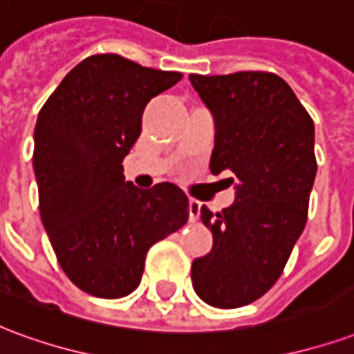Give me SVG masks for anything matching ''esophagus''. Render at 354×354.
<instances>
[{
	"label": "esophagus",
	"instance_id": "34e87169",
	"mask_svg": "<svg viewBox=\"0 0 354 354\" xmlns=\"http://www.w3.org/2000/svg\"><path fill=\"white\" fill-rule=\"evenodd\" d=\"M201 214V203L197 199L189 201V222H197Z\"/></svg>",
	"mask_w": 354,
	"mask_h": 354
}]
</instances>
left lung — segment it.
Segmentation results:
<instances>
[{"instance_id": "left-lung-1", "label": "left lung", "mask_w": 354, "mask_h": 354, "mask_svg": "<svg viewBox=\"0 0 354 354\" xmlns=\"http://www.w3.org/2000/svg\"><path fill=\"white\" fill-rule=\"evenodd\" d=\"M189 81L214 115L210 172H231L235 182L230 208L201 207L214 245L193 260V288L205 304L235 309L273 286L304 231L317 176L315 124L274 73H192Z\"/></svg>"}]
</instances>
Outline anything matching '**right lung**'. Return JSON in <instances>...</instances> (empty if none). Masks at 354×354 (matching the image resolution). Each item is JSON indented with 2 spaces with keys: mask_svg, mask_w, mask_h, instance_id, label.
Returning a JSON list of instances; mask_svg holds the SVG:
<instances>
[{
  "mask_svg": "<svg viewBox=\"0 0 354 354\" xmlns=\"http://www.w3.org/2000/svg\"><path fill=\"white\" fill-rule=\"evenodd\" d=\"M180 80V72L93 55L66 75L37 115L41 222L62 271L91 296H129L147 250L189 218L178 185L140 189L124 182L121 165L142 132L147 102Z\"/></svg>",
  "mask_w": 354,
  "mask_h": 354,
  "instance_id": "right-lung-1",
  "label": "right lung"
}]
</instances>
